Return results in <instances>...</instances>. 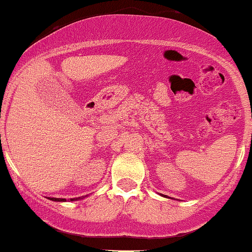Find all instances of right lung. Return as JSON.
Listing matches in <instances>:
<instances>
[{"label":"right lung","instance_id":"1","mask_svg":"<svg viewBox=\"0 0 252 252\" xmlns=\"http://www.w3.org/2000/svg\"><path fill=\"white\" fill-rule=\"evenodd\" d=\"M83 198L84 197H78V198H72V199H71V200H72V202H73V200H78V199H83ZM49 199L50 200H54V202H66V200L65 199H63V198H49Z\"/></svg>","mask_w":252,"mask_h":252}]
</instances>
